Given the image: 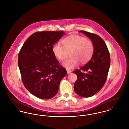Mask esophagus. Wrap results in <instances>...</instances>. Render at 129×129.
I'll return each instance as SVG.
<instances>
[{
    "mask_svg": "<svg viewBox=\"0 0 129 129\" xmlns=\"http://www.w3.org/2000/svg\"><path fill=\"white\" fill-rule=\"evenodd\" d=\"M67 73H68V74H70L71 73V72H72L71 70H70L69 69H67Z\"/></svg>",
    "mask_w": 129,
    "mask_h": 129,
    "instance_id": "1",
    "label": "esophagus"
}]
</instances>
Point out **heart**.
I'll return each mask as SVG.
<instances>
[{"mask_svg":"<svg viewBox=\"0 0 129 129\" xmlns=\"http://www.w3.org/2000/svg\"><path fill=\"white\" fill-rule=\"evenodd\" d=\"M62 44L56 43L52 48L55 57L59 61L66 58L67 50L71 51L69 56L62 63V66L67 69L76 68L80 63L87 62L92 57L94 47L92 41L78 35H69L61 41Z\"/></svg>","mask_w":129,"mask_h":129,"instance_id":"b5f03b06","label":"heart"}]
</instances>
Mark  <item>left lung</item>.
<instances>
[{
    "label": "left lung",
    "instance_id": "left-lung-1",
    "mask_svg": "<svg viewBox=\"0 0 129 129\" xmlns=\"http://www.w3.org/2000/svg\"><path fill=\"white\" fill-rule=\"evenodd\" d=\"M92 41L94 50L91 59L84 66L73 71L77 75L75 82L76 93L84 98L96 94L106 82L110 66V55L103 40L96 34L80 30Z\"/></svg>",
    "mask_w": 129,
    "mask_h": 129
}]
</instances>
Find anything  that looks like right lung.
Segmentation results:
<instances>
[{
	"label": "right lung",
	"mask_w": 129,
	"mask_h": 129,
	"mask_svg": "<svg viewBox=\"0 0 129 129\" xmlns=\"http://www.w3.org/2000/svg\"><path fill=\"white\" fill-rule=\"evenodd\" d=\"M63 31H38L31 35L18 54V67L23 83L34 96L48 100L57 93L66 69L56 59L52 50Z\"/></svg>",
	"instance_id": "right-lung-1"
}]
</instances>
